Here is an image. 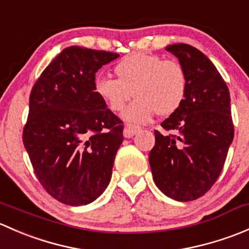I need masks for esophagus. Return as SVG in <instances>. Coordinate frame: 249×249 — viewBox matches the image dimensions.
<instances>
[{
  "mask_svg": "<svg viewBox=\"0 0 249 249\" xmlns=\"http://www.w3.org/2000/svg\"><path fill=\"white\" fill-rule=\"evenodd\" d=\"M139 131H140V127L134 126V125H126V126L124 127L123 135H124V137H127V139H130V137L135 136V135H136Z\"/></svg>",
  "mask_w": 249,
  "mask_h": 249,
  "instance_id": "obj_1",
  "label": "esophagus"
}]
</instances>
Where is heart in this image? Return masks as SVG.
<instances>
[{"label": "heart", "mask_w": 249, "mask_h": 249, "mask_svg": "<svg viewBox=\"0 0 249 249\" xmlns=\"http://www.w3.org/2000/svg\"><path fill=\"white\" fill-rule=\"evenodd\" d=\"M118 79L97 76L94 90L112 112H122L131 97L137 99L123 113L130 124L149 123L157 112L170 115L177 112L188 91V77L180 62L160 55L134 53L117 62Z\"/></svg>", "instance_id": "1"}]
</instances>
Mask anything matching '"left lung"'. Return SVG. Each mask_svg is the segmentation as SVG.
<instances>
[{"label": "left lung", "instance_id": "1", "mask_svg": "<svg viewBox=\"0 0 249 249\" xmlns=\"http://www.w3.org/2000/svg\"><path fill=\"white\" fill-rule=\"evenodd\" d=\"M187 72L188 91L177 112L155 130V145L149 153L153 179L166 196L177 201L199 199L219 177L233 140L230 94L214 65L189 44H172Z\"/></svg>", "mask_w": 249, "mask_h": 249}]
</instances>
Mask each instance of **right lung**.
I'll use <instances>...</instances> for the list:
<instances>
[{
	"label": "right lung",
	"mask_w": 249,
	"mask_h": 249,
	"mask_svg": "<svg viewBox=\"0 0 249 249\" xmlns=\"http://www.w3.org/2000/svg\"><path fill=\"white\" fill-rule=\"evenodd\" d=\"M118 56L65 48L31 90L22 142L42 187L65 205H88L109 184L124 126L97 96L94 82Z\"/></svg>",
	"instance_id": "add662e5"
}]
</instances>
